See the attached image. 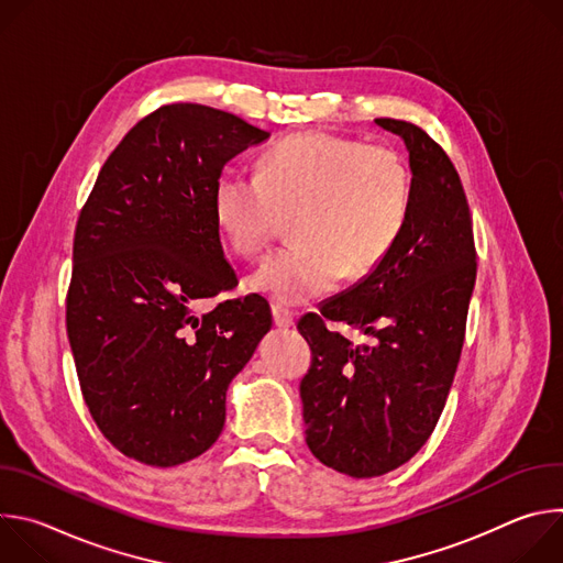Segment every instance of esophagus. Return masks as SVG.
Wrapping results in <instances>:
<instances>
[{
    "mask_svg": "<svg viewBox=\"0 0 563 563\" xmlns=\"http://www.w3.org/2000/svg\"><path fill=\"white\" fill-rule=\"evenodd\" d=\"M272 313H274V323H276L278 328H291V325H294V311H289L287 307L274 305V307H272Z\"/></svg>",
    "mask_w": 563,
    "mask_h": 563,
    "instance_id": "esophagus-1",
    "label": "esophagus"
}]
</instances>
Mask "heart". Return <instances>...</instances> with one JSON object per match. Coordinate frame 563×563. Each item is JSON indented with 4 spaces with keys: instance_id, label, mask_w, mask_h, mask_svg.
<instances>
[{
    "instance_id": "heart-1",
    "label": "heart",
    "mask_w": 563,
    "mask_h": 563,
    "mask_svg": "<svg viewBox=\"0 0 563 563\" xmlns=\"http://www.w3.org/2000/svg\"><path fill=\"white\" fill-rule=\"evenodd\" d=\"M410 172L394 148L325 133L274 144L261 172H224L216 220L233 252L263 254L297 216L296 245L261 265L252 285L283 302L323 296L372 274L394 250L410 213Z\"/></svg>"
}]
</instances>
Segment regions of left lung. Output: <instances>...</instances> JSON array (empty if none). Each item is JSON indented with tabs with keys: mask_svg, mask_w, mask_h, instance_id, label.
<instances>
[{
	"mask_svg": "<svg viewBox=\"0 0 563 563\" xmlns=\"http://www.w3.org/2000/svg\"><path fill=\"white\" fill-rule=\"evenodd\" d=\"M406 142L412 198L404 233L361 283L305 313L311 350L300 380L311 454L354 478L410 461L445 408L476 280L472 218L448 153L417 124L376 118ZM343 322L373 336L354 346L327 330Z\"/></svg>",
	"mask_w": 563,
	"mask_h": 563,
	"instance_id": "obj_1",
	"label": "left lung"
}]
</instances>
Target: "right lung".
<instances>
[{"label": "right lung", "instance_id": "1", "mask_svg": "<svg viewBox=\"0 0 563 563\" xmlns=\"http://www.w3.org/2000/svg\"><path fill=\"white\" fill-rule=\"evenodd\" d=\"M269 137L202 104H165L113 148L79 211L66 334L85 404L124 456L172 467L222 432L231 378L272 328L238 285L213 198L229 159Z\"/></svg>", "mask_w": 563, "mask_h": 563}]
</instances>
